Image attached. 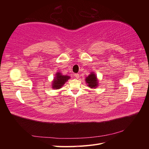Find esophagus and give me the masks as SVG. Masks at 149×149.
Wrapping results in <instances>:
<instances>
[{
    "instance_id": "obj_1",
    "label": "esophagus",
    "mask_w": 149,
    "mask_h": 149,
    "mask_svg": "<svg viewBox=\"0 0 149 149\" xmlns=\"http://www.w3.org/2000/svg\"><path fill=\"white\" fill-rule=\"evenodd\" d=\"M75 78H77V79H79L80 77V75H79V74H75Z\"/></svg>"
}]
</instances>
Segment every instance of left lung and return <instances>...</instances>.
Here are the masks:
<instances>
[{
	"label": "left lung",
	"instance_id": "1",
	"mask_svg": "<svg viewBox=\"0 0 149 149\" xmlns=\"http://www.w3.org/2000/svg\"><path fill=\"white\" fill-rule=\"evenodd\" d=\"M85 81L88 84V86L91 88H95L98 86V79L96 75L93 72H91L87 77H86Z\"/></svg>",
	"mask_w": 149,
	"mask_h": 149
}]
</instances>
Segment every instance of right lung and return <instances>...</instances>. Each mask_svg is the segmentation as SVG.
Here are the masks:
<instances>
[{
	"label": "right lung",
	"instance_id": "1",
	"mask_svg": "<svg viewBox=\"0 0 149 149\" xmlns=\"http://www.w3.org/2000/svg\"><path fill=\"white\" fill-rule=\"evenodd\" d=\"M56 77L54 79V81H52V88L55 90L60 89L64 84L67 81L70 77L68 76V75H63L61 73L57 72L55 75Z\"/></svg>",
	"mask_w": 149,
	"mask_h": 149
}]
</instances>
